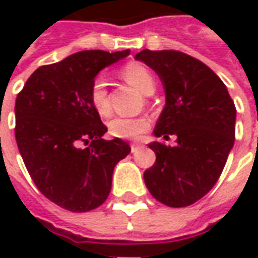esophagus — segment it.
Instances as JSON below:
<instances>
[{"label": "esophagus", "instance_id": "1", "mask_svg": "<svg viewBox=\"0 0 258 258\" xmlns=\"http://www.w3.org/2000/svg\"><path fill=\"white\" fill-rule=\"evenodd\" d=\"M139 149H142V145L139 144H132L131 145V151H132V154H136Z\"/></svg>", "mask_w": 258, "mask_h": 258}]
</instances>
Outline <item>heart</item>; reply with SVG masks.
Instances as JSON below:
<instances>
[{"mask_svg": "<svg viewBox=\"0 0 258 258\" xmlns=\"http://www.w3.org/2000/svg\"><path fill=\"white\" fill-rule=\"evenodd\" d=\"M123 77L139 89L142 93L152 94L155 90V79L152 73L142 64L131 63L123 69L122 72ZM90 103L93 109L100 116H107L110 113V102H109V93H107V82L104 76L94 77L93 83L90 86ZM151 127V122L145 116L138 117H126V116H117L113 117L109 123L107 129L109 134L113 138L119 139H139L144 134H146Z\"/></svg>", "mask_w": 258, "mask_h": 258, "instance_id": "heart-1", "label": "heart"}]
</instances>
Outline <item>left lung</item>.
I'll list each match as a JSON object with an SVG mask.
<instances>
[{
    "instance_id": "8db88e82",
    "label": "left lung",
    "mask_w": 258,
    "mask_h": 258,
    "mask_svg": "<svg viewBox=\"0 0 258 258\" xmlns=\"http://www.w3.org/2000/svg\"><path fill=\"white\" fill-rule=\"evenodd\" d=\"M135 58L164 86L155 136H176L175 146L149 144L156 161L144 172L146 188L168 207H188L210 192L223 172L235 138V106L221 79L191 55L142 50Z\"/></svg>"
}]
</instances>
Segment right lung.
<instances>
[{"label":"right lung","instance_id":"right-lung-1","mask_svg":"<svg viewBox=\"0 0 258 258\" xmlns=\"http://www.w3.org/2000/svg\"><path fill=\"white\" fill-rule=\"evenodd\" d=\"M131 54L86 50L41 66L15 100V141L25 168L45 198L72 213L106 201L116 164L131 146L106 141L107 127L90 103V86L104 67Z\"/></svg>","mask_w":258,"mask_h":258}]
</instances>
